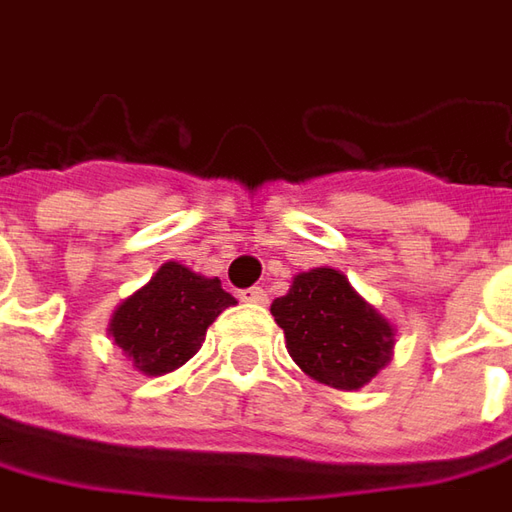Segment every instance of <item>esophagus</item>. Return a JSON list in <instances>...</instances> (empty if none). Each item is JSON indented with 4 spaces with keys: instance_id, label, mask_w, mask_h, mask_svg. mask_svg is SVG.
<instances>
[{
    "instance_id": "esophagus-1",
    "label": "esophagus",
    "mask_w": 512,
    "mask_h": 512,
    "mask_svg": "<svg viewBox=\"0 0 512 512\" xmlns=\"http://www.w3.org/2000/svg\"><path fill=\"white\" fill-rule=\"evenodd\" d=\"M240 298L246 300V303H255V306H260V303H266V292H263L260 286H252V289H246Z\"/></svg>"
}]
</instances>
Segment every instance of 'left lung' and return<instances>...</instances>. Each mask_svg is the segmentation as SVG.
<instances>
[{"instance_id": "1", "label": "left lung", "mask_w": 512, "mask_h": 512, "mask_svg": "<svg viewBox=\"0 0 512 512\" xmlns=\"http://www.w3.org/2000/svg\"><path fill=\"white\" fill-rule=\"evenodd\" d=\"M272 318L283 329L292 361L326 387H367L392 361V323L355 292L341 269L298 272L289 292L272 300Z\"/></svg>"}]
</instances>
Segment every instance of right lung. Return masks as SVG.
I'll return each mask as SVG.
<instances>
[{
	"mask_svg": "<svg viewBox=\"0 0 512 512\" xmlns=\"http://www.w3.org/2000/svg\"><path fill=\"white\" fill-rule=\"evenodd\" d=\"M237 300L217 278L168 260L111 312L108 338L148 378L180 369L206 341L214 318Z\"/></svg>",
	"mask_w": 512,
	"mask_h": 512,
	"instance_id": "obj_1",
	"label": "right lung"
}]
</instances>
